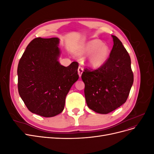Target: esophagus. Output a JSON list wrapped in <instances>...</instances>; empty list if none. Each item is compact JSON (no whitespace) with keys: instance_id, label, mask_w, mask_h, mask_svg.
Wrapping results in <instances>:
<instances>
[{"instance_id":"1","label":"esophagus","mask_w":154,"mask_h":154,"mask_svg":"<svg viewBox=\"0 0 154 154\" xmlns=\"http://www.w3.org/2000/svg\"><path fill=\"white\" fill-rule=\"evenodd\" d=\"M83 72V69L82 67H80H80H78V75H79V76L81 77V76H82V74Z\"/></svg>"}]
</instances>
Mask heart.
<instances>
[{
  "label": "heart",
  "instance_id": "b5f03b06",
  "mask_svg": "<svg viewBox=\"0 0 154 154\" xmlns=\"http://www.w3.org/2000/svg\"><path fill=\"white\" fill-rule=\"evenodd\" d=\"M78 54L84 56L88 54L85 63L92 69L100 68L109 60L110 50L107 45L99 39H93L82 45L78 51Z\"/></svg>",
  "mask_w": 154,
  "mask_h": 154
}]
</instances>
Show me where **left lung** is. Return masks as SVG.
<instances>
[{"label": "left lung", "mask_w": 154, "mask_h": 154, "mask_svg": "<svg viewBox=\"0 0 154 154\" xmlns=\"http://www.w3.org/2000/svg\"><path fill=\"white\" fill-rule=\"evenodd\" d=\"M112 37L114 45L107 62L95 71L86 69L82 75L88 107L102 114L125 103L134 82L130 56L122 42Z\"/></svg>", "instance_id": "obj_1"}]
</instances>
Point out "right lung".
Returning <instances> with one entry per match:
<instances>
[{"label":"right lung","mask_w":154,"mask_h":154,"mask_svg":"<svg viewBox=\"0 0 154 154\" xmlns=\"http://www.w3.org/2000/svg\"><path fill=\"white\" fill-rule=\"evenodd\" d=\"M57 37L32 40L18 65V89L32 113L51 118L63 111L66 97L79 78L78 63L67 67L58 61L61 51Z\"/></svg>","instance_id":"1"}]
</instances>
